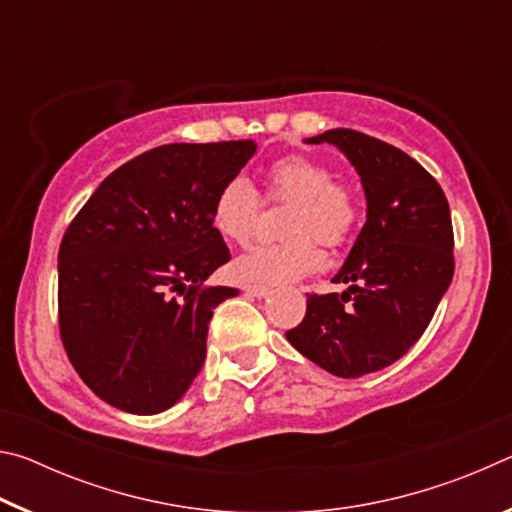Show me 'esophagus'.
<instances>
[{
  "instance_id": "obj_1",
  "label": "esophagus",
  "mask_w": 512,
  "mask_h": 512,
  "mask_svg": "<svg viewBox=\"0 0 512 512\" xmlns=\"http://www.w3.org/2000/svg\"><path fill=\"white\" fill-rule=\"evenodd\" d=\"M244 291L255 298H266L271 293V287H264V284H246Z\"/></svg>"
}]
</instances>
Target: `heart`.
Segmentation results:
<instances>
[{
  "mask_svg": "<svg viewBox=\"0 0 512 512\" xmlns=\"http://www.w3.org/2000/svg\"><path fill=\"white\" fill-rule=\"evenodd\" d=\"M264 198L291 207L280 244H259L241 255L232 271L244 282L277 284L296 280L320 264V244L341 248L361 219V203L350 185L334 180V171L307 155H287L264 169ZM262 201L246 178H232L214 196L212 225L230 244L246 246L255 235Z\"/></svg>",
  "mask_w": 512,
  "mask_h": 512,
  "instance_id": "b5f03b06",
  "label": "heart"
}]
</instances>
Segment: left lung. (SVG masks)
<instances>
[{
  "label": "left lung",
  "instance_id": "obj_1",
  "mask_svg": "<svg viewBox=\"0 0 512 512\" xmlns=\"http://www.w3.org/2000/svg\"><path fill=\"white\" fill-rule=\"evenodd\" d=\"M329 142L357 167L368 221L334 282L343 293H309L289 343L336 377L354 379L404 357L420 341L454 277V228L438 180L397 146L350 128Z\"/></svg>",
  "mask_w": 512,
  "mask_h": 512
}]
</instances>
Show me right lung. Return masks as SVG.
Returning <instances> with one entry per match:
<instances>
[{
    "label": "right lung",
    "instance_id": "1",
    "mask_svg": "<svg viewBox=\"0 0 512 512\" xmlns=\"http://www.w3.org/2000/svg\"><path fill=\"white\" fill-rule=\"evenodd\" d=\"M255 149L250 140L158 146L112 171L67 225L60 341L103 402L167 411L203 368L214 309L239 293L205 284L230 262L212 203Z\"/></svg>",
    "mask_w": 512,
    "mask_h": 512
}]
</instances>
